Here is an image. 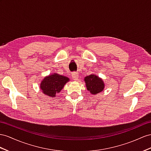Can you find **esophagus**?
<instances>
[{
    "mask_svg": "<svg viewBox=\"0 0 151 151\" xmlns=\"http://www.w3.org/2000/svg\"><path fill=\"white\" fill-rule=\"evenodd\" d=\"M78 78H79V74L78 73L74 72V73H72V78L73 80L76 81V80H78Z\"/></svg>",
    "mask_w": 151,
    "mask_h": 151,
    "instance_id": "obj_1",
    "label": "esophagus"
}]
</instances>
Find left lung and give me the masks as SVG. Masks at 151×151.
Wrapping results in <instances>:
<instances>
[{
	"instance_id": "8db88e82",
	"label": "left lung",
	"mask_w": 151,
	"mask_h": 151,
	"mask_svg": "<svg viewBox=\"0 0 151 151\" xmlns=\"http://www.w3.org/2000/svg\"><path fill=\"white\" fill-rule=\"evenodd\" d=\"M84 82L87 91L94 95L102 92L105 87L103 79L93 74L85 77Z\"/></svg>"
}]
</instances>
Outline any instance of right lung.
Segmentation results:
<instances>
[{
	"label": "right lung",
	"mask_w": 151,
	"mask_h": 151,
	"mask_svg": "<svg viewBox=\"0 0 151 151\" xmlns=\"http://www.w3.org/2000/svg\"><path fill=\"white\" fill-rule=\"evenodd\" d=\"M69 80L68 77L55 73L46 76L41 80L40 88L44 94L50 98H55L57 94L59 93Z\"/></svg>",
	"instance_id": "obj_1"
}]
</instances>
